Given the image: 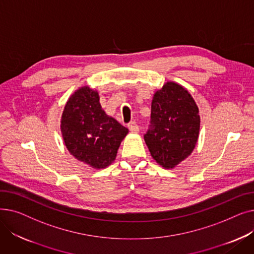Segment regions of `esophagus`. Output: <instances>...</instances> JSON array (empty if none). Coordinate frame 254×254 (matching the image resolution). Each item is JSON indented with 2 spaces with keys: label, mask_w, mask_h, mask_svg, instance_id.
Returning <instances> with one entry per match:
<instances>
[{
  "label": "esophagus",
  "mask_w": 254,
  "mask_h": 254,
  "mask_svg": "<svg viewBox=\"0 0 254 254\" xmlns=\"http://www.w3.org/2000/svg\"><path fill=\"white\" fill-rule=\"evenodd\" d=\"M128 129H129L130 131H132V132H138V131L140 130V127H139V126L136 125V124H129V125H128Z\"/></svg>",
  "instance_id": "obj_1"
}]
</instances>
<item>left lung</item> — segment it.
Masks as SVG:
<instances>
[{
    "instance_id": "1",
    "label": "left lung",
    "mask_w": 254,
    "mask_h": 254,
    "mask_svg": "<svg viewBox=\"0 0 254 254\" xmlns=\"http://www.w3.org/2000/svg\"><path fill=\"white\" fill-rule=\"evenodd\" d=\"M199 130L197 106L181 85L167 82L154 93L144 140L156 163L174 168L193 150Z\"/></svg>"
}]
</instances>
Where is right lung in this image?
I'll list each match as a JSON object with an SVG mask.
<instances>
[{"mask_svg":"<svg viewBox=\"0 0 254 254\" xmlns=\"http://www.w3.org/2000/svg\"><path fill=\"white\" fill-rule=\"evenodd\" d=\"M98 92L87 86L76 90L62 116V132L72 155L92 168L109 166L128 132L116 119L106 115Z\"/></svg>","mask_w":254,"mask_h":254,"instance_id":"add662e5","label":"right lung"}]
</instances>
